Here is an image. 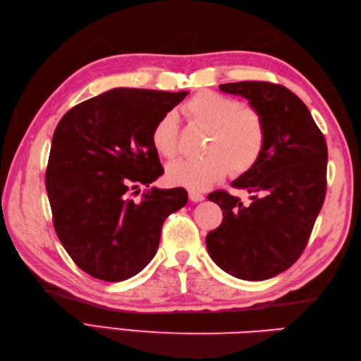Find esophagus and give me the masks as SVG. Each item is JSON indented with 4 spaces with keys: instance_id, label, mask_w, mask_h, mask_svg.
Wrapping results in <instances>:
<instances>
[{
    "instance_id": "1",
    "label": "esophagus",
    "mask_w": 361,
    "mask_h": 361,
    "mask_svg": "<svg viewBox=\"0 0 361 361\" xmlns=\"http://www.w3.org/2000/svg\"><path fill=\"white\" fill-rule=\"evenodd\" d=\"M189 198H190V202H203L204 200V195L202 194V192H198V190H194V189H190L189 190Z\"/></svg>"
}]
</instances>
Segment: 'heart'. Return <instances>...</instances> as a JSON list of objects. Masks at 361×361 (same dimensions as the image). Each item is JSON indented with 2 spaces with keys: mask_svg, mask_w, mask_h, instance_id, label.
Masks as SVG:
<instances>
[{
  "mask_svg": "<svg viewBox=\"0 0 361 361\" xmlns=\"http://www.w3.org/2000/svg\"><path fill=\"white\" fill-rule=\"evenodd\" d=\"M185 111L195 124L209 130L202 158L181 159L169 164L167 178L173 185L195 190L206 189L228 173L242 175L257 163L265 147L267 128L255 106L242 105L234 97L217 91H202L185 104ZM152 144L164 158L180 152L178 114L166 111L152 130Z\"/></svg>",
  "mask_w": 361,
  "mask_h": 361,
  "instance_id": "1",
  "label": "heart"
}]
</instances>
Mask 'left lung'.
I'll use <instances>...</instances> for the list:
<instances>
[{
	"mask_svg": "<svg viewBox=\"0 0 361 361\" xmlns=\"http://www.w3.org/2000/svg\"><path fill=\"white\" fill-rule=\"evenodd\" d=\"M248 99L267 128L262 155L231 183L251 194V203L226 190L208 200L224 211L206 248L221 270L245 281H264L286 271L302 255L324 203L327 144L305 104L270 82H235L219 87Z\"/></svg>",
	"mask_w": 361,
	"mask_h": 361,
	"instance_id": "obj_1",
	"label": "left lung"
}]
</instances>
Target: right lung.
<instances>
[{
	"label": "right lung",
	"instance_id": "1",
	"mask_svg": "<svg viewBox=\"0 0 361 361\" xmlns=\"http://www.w3.org/2000/svg\"><path fill=\"white\" fill-rule=\"evenodd\" d=\"M186 96L114 88L60 119L46 192L59 240L93 278L119 282L140 273L157 255L166 217L188 203L186 189L150 188L164 173L153 126ZM141 184L146 190L135 202L131 190Z\"/></svg>",
	"mask_w": 361,
	"mask_h": 361
}]
</instances>
